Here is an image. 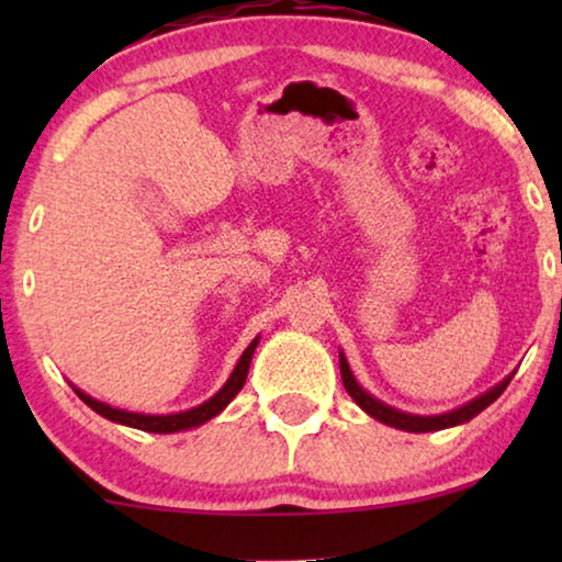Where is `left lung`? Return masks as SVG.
I'll return each instance as SVG.
<instances>
[{"label":"left lung","mask_w":562,"mask_h":562,"mask_svg":"<svg viewBox=\"0 0 562 562\" xmlns=\"http://www.w3.org/2000/svg\"><path fill=\"white\" fill-rule=\"evenodd\" d=\"M340 373H342L345 389H348V394L356 398V404L360 406V409L368 412V414H371V417H375L379 422H383V425L396 427V429H406V432H435V429L463 425V422L473 419L475 414H481L483 409H486L488 404H494L496 398L504 394V389L509 386V381H512V375H509V379L498 383V386L486 391V394L479 396V398H473L471 404L460 406V409H452L448 414H437V417H417V414H404V412L391 409V406L381 404L379 398H373L371 394H366V391L358 386V381L352 379L348 360H345L342 356H340Z\"/></svg>","instance_id":"1"}]
</instances>
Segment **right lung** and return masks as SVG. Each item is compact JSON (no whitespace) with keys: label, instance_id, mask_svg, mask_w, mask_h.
Listing matches in <instances>:
<instances>
[{"label":"right lung","instance_id":"1","mask_svg":"<svg viewBox=\"0 0 562 562\" xmlns=\"http://www.w3.org/2000/svg\"><path fill=\"white\" fill-rule=\"evenodd\" d=\"M258 345V337L248 345V350L243 352L240 360H237L233 375H229V381L222 386L217 394H214L210 402L199 404L196 409H189V412H181V414H160V417H153V414H135V412H122V409H112V406H106L102 402H97V398H91L83 394V391L76 389V394L87 406H91L97 414H102V417L112 419V422H120V425H127V427H135V429H145V432H158V435H168V432H179V429H189V427H199L204 425L206 419L217 417V414L225 409V406L233 402L237 391L243 389L245 379H248V368H250V358H252V350H256Z\"/></svg>","mask_w":562,"mask_h":562}]
</instances>
